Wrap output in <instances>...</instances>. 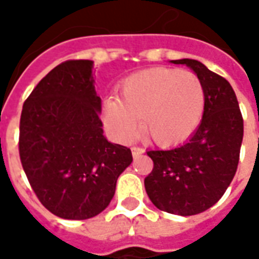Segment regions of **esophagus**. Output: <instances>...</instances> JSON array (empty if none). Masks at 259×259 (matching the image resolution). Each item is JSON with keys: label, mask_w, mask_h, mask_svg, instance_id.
I'll list each match as a JSON object with an SVG mask.
<instances>
[{"label": "esophagus", "mask_w": 259, "mask_h": 259, "mask_svg": "<svg viewBox=\"0 0 259 259\" xmlns=\"http://www.w3.org/2000/svg\"><path fill=\"white\" fill-rule=\"evenodd\" d=\"M144 152V148H141V147H132V154H133V157H137V155H140Z\"/></svg>", "instance_id": "34e87169"}]
</instances>
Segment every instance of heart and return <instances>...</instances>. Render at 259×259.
Segmentation results:
<instances>
[{"label":"heart","mask_w":259,"mask_h":259,"mask_svg":"<svg viewBox=\"0 0 259 259\" xmlns=\"http://www.w3.org/2000/svg\"><path fill=\"white\" fill-rule=\"evenodd\" d=\"M205 107L200 79L190 72L152 68L130 74L120 85V98L104 102V123L122 143L139 132L159 146L180 143L197 129Z\"/></svg>","instance_id":"b5f03b06"}]
</instances>
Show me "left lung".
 I'll return each instance as SVG.
<instances>
[{
  "mask_svg": "<svg viewBox=\"0 0 259 259\" xmlns=\"http://www.w3.org/2000/svg\"><path fill=\"white\" fill-rule=\"evenodd\" d=\"M197 74L205 94L200 126L182 146L151 150L154 169L144 186L161 211L190 217L215 205L233 180L243 141V118L232 85L195 59H176Z\"/></svg>",
  "mask_w": 259,
  "mask_h": 259,
  "instance_id": "left-lung-1",
  "label": "left lung"
}]
</instances>
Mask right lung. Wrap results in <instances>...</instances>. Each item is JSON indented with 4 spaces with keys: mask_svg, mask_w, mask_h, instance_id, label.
<instances>
[{
    "mask_svg": "<svg viewBox=\"0 0 259 259\" xmlns=\"http://www.w3.org/2000/svg\"><path fill=\"white\" fill-rule=\"evenodd\" d=\"M93 61H66L40 80L23 104L19 155L42 205L64 219H89L113 198L130 148L107 140Z\"/></svg>",
    "mask_w": 259,
    "mask_h": 259,
    "instance_id": "obj_1",
    "label": "right lung"
}]
</instances>
